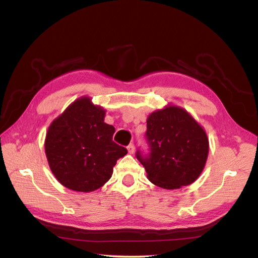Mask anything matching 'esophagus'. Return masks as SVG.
I'll return each mask as SVG.
<instances>
[{"label":"esophagus","mask_w":258,"mask_h":258,"mask_svg":"<svg viewBox=\"0 0 258 258\" xmlns=\"http://www.w3.org/2000/svg\"><path fill=\"white\" fill-rule=\"evenodd\" d=\"M127 150H128L129 154H134V153H135V145L132 144V143H130V144L128 145V147H127Z\"/></svg>","instance_id":"obj_1"}]
</instances>
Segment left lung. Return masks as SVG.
<instances>
[{
    "label": "left lung",
    "mask_w": 258,
    "mask_h": 258,
    "mask_svg": "<svg viewBox=\"0 0 258 258\" xmlns=\"http://www.w3.org/2000/svg\"><path fill=\"white\" fill-rule=\"evenodd\" d=\"M146 139L151 153H137L147 178L165 189L192 184L204 171L209 155V138L204 127L185 108L167 104L147 117Z\"/></svg>",
    "instance_id": "1"
}]
</instances>
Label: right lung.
<instances>
[{"mask_svg":"<svg viewBox=\"0 0 258 258\" xmlns=\"http://www.w3.org/2000/svg\"><path fill=\"white\" fill-rule=\"evenodd\" d=\"M106 111L84 96L49 124L45 154L58 182L74 191L90 192L113 174L117 160L128 152L113 141L115 128L104 122Z\"/></svg>","mask_w":258,"mask_h":258,"instance_id":"add662e5","label":"right lung"}]
</instances>
